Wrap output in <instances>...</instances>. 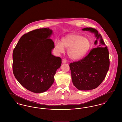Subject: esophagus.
Masks as SVG:
<instances>
[{"label": "esophagus", "mask_w": 122, "mask_h": 122, "mask_svg": "<svg viewBox=\"0 0 122 122\" xmlns=\"http://www.w3.org/2000/svg\"><path fill=\"white\" fill-rule=\"evenodd\" d=\"M62 63H63V64H65L66 63V60H65V59H63V60H62Z\"/></svg>", "instance_id": "esophagus-1"}]
</instances>
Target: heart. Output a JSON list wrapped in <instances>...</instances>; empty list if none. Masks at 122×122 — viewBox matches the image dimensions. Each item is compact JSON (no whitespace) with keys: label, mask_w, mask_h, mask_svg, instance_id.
<instances>
[{"label":"heart","mask_w":122,"mask_h":122,"mask_svg":"<svg viewBox=\"0 0 122 122\" xmlns=\"http://www.w3.org/2000/svg\"><path fill=\"white\" fill-rule=\"evenodd\" d=\"M91 47V42L87 38L77 34H71L64 37L61 42L55 41V48L58 53H63L64 48L67 49V53L73 60H79L85 56Z\"/></svg>","instance_id":"obj_1"}]
</instances>
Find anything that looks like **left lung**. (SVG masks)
<instances>
[{
    "label": "left lung",
    "instance_id": "left-lung-1",
    "mask_svg": "<svg viewBox=\"0 0 122 122\" xmlns=\"http://www.w3.org/2000/svg\"><path fill=\"white\" fill-rule=\"evenodd\" d=\"M82 30L94 34L96 40L94 44L97 48L81 61L71 63L69 66L73 85L79 90L87 91L97 88L104 81L109 70L110 60L107 47L97 30L92 28Z\"/></svg>",
    "mask_w": 122,
    "mask_h": 122
}]
</instances>
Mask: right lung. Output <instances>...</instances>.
Returning a JSON list of instances; mask_svg holds the SVG:
<instances>
[{
    "label": "right lung",
    "mask_w": 122,
    "mask_h": 122,
    "mask_svg": "<svg viewBox=\"0 0 122 122\" xmlns=\"http://www.w3.org/2000/svg\"><path fill=\"white\" fill-rule=\"evenodd\" d=\"M49 28L36 29L24 35L13 51V72L26 89L41 93L53 84L61 59L52 54L55 48Z\"/></svg>",
    "instance_id": "add662e5"
}]
</instances>
